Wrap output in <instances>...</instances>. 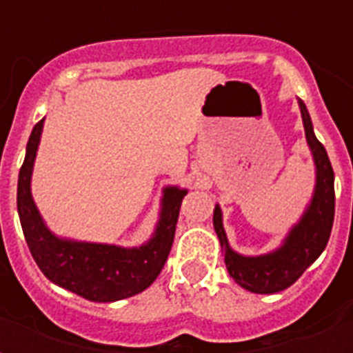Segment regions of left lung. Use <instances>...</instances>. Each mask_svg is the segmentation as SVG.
<instances>
[{"instance_id": "1", "label": "left lung", "mask_w": 353, "mask_h": 353, "mask_svg": "<svg viewBox=\"0 0 353 353\" xmlns=\"http://www.w3.org/2000/svg\"><path fill=\"white\" fill-rule=\"evenodd\" d=\"M301 105V115H303L304 134L308 139V145L314 154L316 162V191L312 196L308 210L304 212L303 219L296 223L291 232L285 238V242L280 250L259 255V257H244L232 252L223 229L221 210L215 206L214 210V227L221 250L225 253V265L232 276V280L238 285H242L252 293H278L293 285L308 266L318 259L321 252L325 250L331 229H333L334 219V172L329 157H327L325 147L316 138L314 128H312L308 109L303 101Z\"/></svg>"}]
</instances>
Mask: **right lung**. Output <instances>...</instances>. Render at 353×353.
<instances>
[{
  "label": "right lung",
  "mask_w": 353,
  "mask_h": 353,
  "mask_svg": "<svg viewBox=\"0 0 353 353\" xmlns=\"http://www.w3.org/2000/svg\"><path fill=\"white\" fill-rule=\"evenodd\" d=\"M41 130L43 119L35 124L28 139L17 191L20 225L32 257L50 281L94 303H113L138 295L157 280L168 259L179 208L187 191L177 187L164 189L161 221L153 238L139 248L62 240L45 227L30 191Z\"/></svg>",
  "instance_id": "right-lung-1"
}]
</instances>
